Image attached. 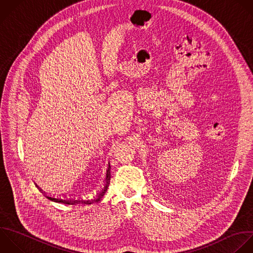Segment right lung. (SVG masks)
Wrapping results in <instances>:
<instances>
[{"label":"right lung","mask_w":253,"mask_h":253,"mask_svg":"<svg viewBox=\"0 0 253 253\" xmlns=\"http://www.w3.org/2000/svg\"><path fill=\"white\" fill-rule=\"evenodd\" d=\"M111 175V173H110ZM111 178V177H110ZM110 178L107 179L106 181V184H105V187L96 195V198L95 199H91V200H63V199H59V198H52V197H48L49 200L51 201H54V202H58V203H63V204H67V205H75V204H79V203H84V204H91L93 201H98L100 200L104 194L107 192L108 190V187H109V184H110Z\"/></svg>","instance_id":"add662e5"}]
</instances>
